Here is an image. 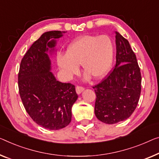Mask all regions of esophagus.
I'll list each match as a JSON object with an SVG mask.
<instances>
[{"label":"esophagus","instance_id":"1","mask_svg":"<svg viewBox=\"0 0 159 159\" xmlns=\"http://www.w3.org/2000/svg\"><path fill=\"white\" fill-rule=\"evenodd\" d=\"M84 88H83L81 86H76V88H75V91H76L77 94H80L83 91H84Z\"/></svg>","mask_w":159,"mask_h":159}]
</instances>
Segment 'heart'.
I'll list each match as a JSON object with an SVG mask.
<instances>
[{
    "label": "heart",
    "mask_w": 159,
    "mask_h": 159,
    "mask_svg": "<svg viewBox=\"0 0 159 159\" xmlns=\"http://www.w3.org/2000/svg\"><path fill=\"white\" fill-rule=\"evenodd\" d=\"M114 56V43L107 35H86L78 38L57 56V64L65 76L70 79L79 73V66L95 79L107 74Z\"/></svg>",
    "instance_id": "obj_1"
}]
</instances>
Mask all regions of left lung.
Wrapping results in <instances>:
<instances>
[{
	"mask_svg": "<svg viewBox=\"0 0 159 159\" xmlns=\"http://www.w3.org/2000/svg\"><path fill=\"white\" fill-rule=\"evenodd\" d=\"M116 63L102 82L93 88L96 94L95 115L101 121L116 124L131 116L139 103L141 75L129 41L116 32Z\"/></svg>",
	"mask_w": 159,
	"mask_h": 159,
	"instance_id": "left-lung-1",
	"label": "left lung"
}]
</instances>
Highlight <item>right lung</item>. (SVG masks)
Here are the masks:
<instances>
[{
  "instance_id": "add662e5",
  "label": "right lung",
  "mask_w": 159,
  "mask_h": 159,
  "mask_svg": "<svg viewBox=\"0 0 159 159\" xmlns=\"http://www.w3.org/2000/svg\"><path fill=\"white\" fill-rule=\"evenodd\" d=\"M66 31L43 34L21 61L19 93L30 118L49 130L65 128L71 121V108L78 98L75 86L57 80L51 70L50 56L56 53L57 40Z\"/></svg>"
}]
</instances>
